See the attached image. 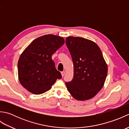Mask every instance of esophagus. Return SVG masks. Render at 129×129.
<instances>
[{"instance_id": "obj_1", "label": "esophagus", "mask_w": 129, "mask_h": 129, "mask_svg": "<svg viewBox=\"0 0 129 129\" xmlns=\"http://www.w3.org/2000/svg\"><path fill=\"white\" fill-rule=\"evenodd\" d=\"M61 75H62V76H64V75H65V72H64V71H63V72H61Z\"/></svg>"}]
</instances>
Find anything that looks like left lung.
Listing matches in <instances>:
<instances>
[{
	"label": "left lung",
	"mask_w": 129,
	"mask_h": 129,
	"mask_svg": "<svg viewBox=\"0 0 129 129\" xmlns=\"http://www.w3.org/2000/svg\"><path fill=\"white\" fill-rule=\"evenodd\" d=\"M66 45L74 64V76L65 82L68 91L75 99L93 98L102 89L108 74V66L98 45L81 37L66 38Z\"/></svg>",
	"instance_id": "left-lung-1"
}]
</instances>
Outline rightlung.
Masks as SVG:
<instances>
[{
  "mask_svg": "<svg viewBox=\"0 0 129 129\" xmlns=\"http://www.w3.org/2000/svg\"><path fill=\"white\" fill-rule=\"evenodd\" d=\"M64 38L49 34L37 38L19 57L18 77L24 88L34 94L48 91L61 75L55 66L51 56L64 44Z\"/></svg>",
  "mask_w": 129,
  "mask_h": 129,
  "instance_id": "add662e5",
  "label": "right lung"
}]
</instances>
